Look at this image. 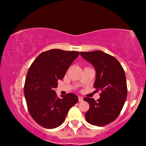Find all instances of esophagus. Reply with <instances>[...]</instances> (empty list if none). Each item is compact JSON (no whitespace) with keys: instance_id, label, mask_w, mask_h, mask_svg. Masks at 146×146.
Here are the masks:
<instances>
[{"instance_id":"obj_1","label":"esophagus","mask_w":146,"mask_h":146,"mask_svg":"<svg viewBox=\"0 0 146 146\" xmlns=\"http://www.w3.org/2000/svg\"><path fill=\"white\" fill-rule=\"evenodd\" d=\"M78 101L79 102H82L83 101V97L78 96Z\"/></svg>"}]
</instances>
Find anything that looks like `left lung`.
<instances>
[{
    "mask_svg": "<svg viewBox=\"0 0 146 146\" xmlns=\"http://www.w3.org/2000/svg\"><path fill=\"white\" fill-rule=\"evenodd\" d=\"M82 57L93 65L96 72L94 86L101 91L96 101L84 98L90 108L85 113L90 124L103 126L114 121L123 108L127 90L125 72L118 60L100 50L80 52Z\"/></svg>",
    "mask_w": 146,
    "mask_h": 146,
    "instance_id": "left-lung-1",
    "label": "left lung"
}]
</instances>
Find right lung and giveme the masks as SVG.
<instances>
[{"label":"right lung","mask_w":146,"mask_h":146,"mask_svg":"<svg viewBox=\"0 0 146 146\" xmlns=\"http://www.w3.org/2000/svg\"><path fill=\"white\" fill-rule=\"evenodd\" d=\"M79 54L52 49L38 56L29 68L24 87L28 110L34 120L45 128L60 126L69 110L78 101L72 93L59 98L54 88Z\"/></svg>","instance_id":"add662e5"}]
</instances>
